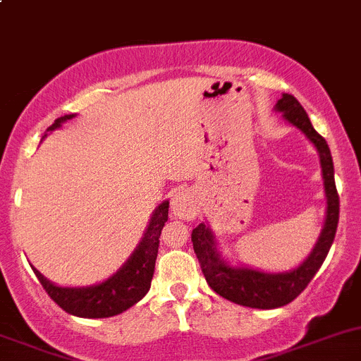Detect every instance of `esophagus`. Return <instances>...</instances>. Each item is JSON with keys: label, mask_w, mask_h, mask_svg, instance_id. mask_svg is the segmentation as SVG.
Segmentation results:
<instances>
[{"label": "esophagus", "mask_w": 361, "mask_h": 361, "mask_svg": "<svg viewBox=\"0 0 361 361\" xmlns=\"http://www.w3.org/2000/svg\"><path fill=\"white\" fill-rule=\"evenodd\" d=\"M197 201H195L194 194L187 188L178 190L173 197V202H171V211L180 220H194L197 216Z\"/></svg>", "instance_id": "obj_1"}]
</instances>
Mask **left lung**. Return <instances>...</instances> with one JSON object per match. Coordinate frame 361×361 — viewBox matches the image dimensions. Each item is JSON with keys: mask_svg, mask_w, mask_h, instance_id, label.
I'll return each instance as SVG.
<instances>
[{"mask_svg": "<svg viewBox=\"0 0 361 361\" xmlns=\"http://www.w3.org/2000/svg\"><path fill=\"white\" fill-rule=\"evenodd\" d=\"M276 111L283 113V116L292 126L305 134V137L318 150L319 162H322L323 185H325L326 195V218L322 234L309 257L293 271L278 272V274L255 271L248 267H232L216 250L213 232L209 231L207 225L199 224L192 231L194 251L211 290L234 304L255 309L281 307V305L290 304L293 298L304 292L305 286L311 283V279L314 278L318 269L325 262L334 238H336L338 224V194L336 178H334V162L325 137L316 133L307 113L292 94H283L281 99L276 103Z\"/></svg>", "mask_w": 361, "mask_h": 361, "instance_id": "left-lung-1", "label": "left lung"}]
</instances>
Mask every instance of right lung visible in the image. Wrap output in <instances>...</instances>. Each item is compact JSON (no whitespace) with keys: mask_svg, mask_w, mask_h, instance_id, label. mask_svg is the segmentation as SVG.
<instances>
[{"mask_svg":"<svg viewBox=\"0 0 361 361\" xmlns=\"http://www.w3.org/2000/svg\"><path fill=\"white\" fill-rule=\"evenodd\" d=\"M73 116L75 115L61 116L47 130L57 129L61 127V123ZM167 213H169V201H164L155 207L143 239L136 246L129 260L111 278L99 285L63 288V286H56L49 279L43 278L35 267L32 271L42 283L43 290L49 293V297L69 314L80 316V318H110V316L120 314L133 307L136 302H140L150 290L155 260H157L159 238L164 224L167 221Z\"/></svg>","mask_w":361,"mask_h":361,"instance_id":"1","label":"right lung"}]
</instances>
